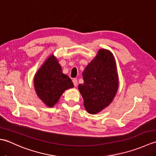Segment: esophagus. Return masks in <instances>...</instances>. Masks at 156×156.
<instances>
[{"instance_id":"esophagus-1","label":"esophagus","mask_w":156,"mask_h":156,"mask_svg":"<svg viewBox=\"0 0 156 156\" xmlns=\"http://www.w3.org/2000/svg\"><path fill=\"white\" fill-rule=\"evenodd\" d=\"M73 83H74V87H76V86L78 85V80L77 79H73Z\"/></svg>"}]
</instances>
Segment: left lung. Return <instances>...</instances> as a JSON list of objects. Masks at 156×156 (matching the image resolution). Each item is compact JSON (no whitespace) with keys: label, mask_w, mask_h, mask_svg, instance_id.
<instances>
[{"label":"left lung","mask_w":156,"mask_h":156,"mask_svg":"<svg viewBox=\"0 0 156 156\" xmlns=\"http://www.w3.org/2000/svg\"><path fill=\"white\" fill-rule=\"evenodd\" d=\"M82 76L84 83L79 84L78 89L84 107L89 113L96 114L109 105L118 89L115 60L111 52L100 49Z\"/></svg>","instance_id":"obj_1"}]
</instances>
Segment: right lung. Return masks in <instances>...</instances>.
<instances>
[{"mask_svg": "<svg viewBox=\"0 0 156 156\" xmlns=\"http://www.w3.org/2000/svg\"><path fill=\"white\" fill-rule=\"evenodd\" d=\"M35 91L39 98L52 107L66 90L74 87L68 75L62 73L61 66L51 55L39 69L34 78Z\"/></svg>", "mask_w": 156, "mask_h": 156, "instance_id": "1", "label": "right lung"}]
</instances>
